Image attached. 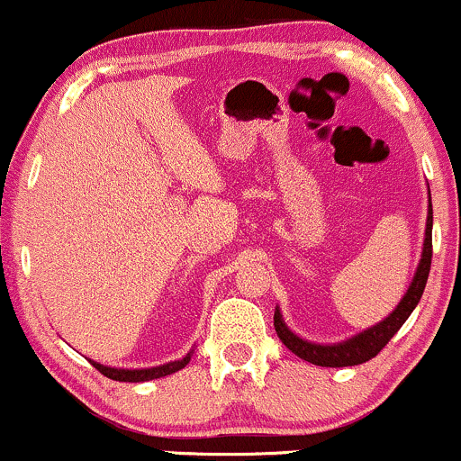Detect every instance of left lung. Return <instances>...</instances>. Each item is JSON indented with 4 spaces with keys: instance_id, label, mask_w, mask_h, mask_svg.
<instances>
[{
    "instance_id": "8db88e82",
    "label": "left lung",
    "mask_w": 461,
    "mask_h": 461,
    "mask_svg": "<svg viewBox=\"0 0 461 461\" xmlns=\"http://www.w3.org/2000/svg\"><path fill=\"white\" fill-rule=\"evenodd\" d=\"M431 227H433V210H431V194H429V210H427V227H425V242H422V256L418 262L416 275L411 279L410 288H407L405 297L396 305V310L390 316H385L382 322H377L370 330L357 333L351 340L338 342V345H316V342H308L299 338L285 327V322L279 314V308L275 310V331H277L279 340L284 342L294 356H299L305 362L316 364V366H330V368H342V366H357V364L368 362L377 356L382 348L388 345L390 338L401 330V325L410 319V314L420 301L422 293H425L427 277H429L431 268Z\"/></svg>"
}]
</instances>
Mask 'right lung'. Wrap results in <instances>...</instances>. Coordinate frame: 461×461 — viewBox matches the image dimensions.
Returning a JSON list of instances; mask_svg holds the SVG:
<instances>
[{"label":"right lung","mask_w":461,"mask_h":461,"mask_svg":"<svg viewBox=\"0 0 461 461\" xmlns=\"http://www.w3.org/2000/svg\"><path fill=\"white\" fill-rule=\"evenodd\" d=\"M88 362L93 364L95 368L99 370V373L105 375L108 379H114V382H130V384H139V382H149V379H160V377H167V375L176 373V370H182L186 364L190 362V353L186 357L182 359H176V362H168V364H162V366H153V368H113V366H104V364L99 362H93V359H88Z\"/></svg>","instance_id":"right-lung-1"}]
</instances>
